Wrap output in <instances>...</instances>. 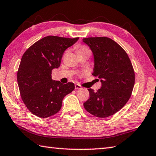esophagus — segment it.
<instances>
[{
  "label": "esophagus",
  "instance_id": "obj_1",
  "mask_svg": "<svg viewBox=\"0 0 156 156\" xmlns=\"http://www.w3.org/2000/svg\"><path fill=\"white\" fill-rule=\"evenodd\" d=\"M75 88L76 89H78V90H80V89H82V87L80 84H75Z\"/></svg>",
  "mask_w": 156,
  "mask_h": 156
}]
</instances>
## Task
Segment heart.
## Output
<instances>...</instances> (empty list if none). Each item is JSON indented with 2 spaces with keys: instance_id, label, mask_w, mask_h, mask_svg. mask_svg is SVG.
Listing matches in <instances>:
<instances>
[{
  "instance_id": "b5f03b06",
  "label": "heart",
  "mask_w": 156,
  "mask_h": 156,
  "mask_svg": "<svg viewBox=\"0 0 156 156\" xmlns=\"http://www.w3.org/2000/svg\"><path fill=\"white\" fill-rule=\"evenodd\" d=\"M84 51H89L90 52V50L88 49L87 47H85V46H81L80 47L78 48V53H80V52H84Z\"/></svg>"
}]
</instances>
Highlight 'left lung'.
<instances>
[{"mask_svg":"<svg viewBox=\"0 0 156 156\" xmlns=\"http://www.w3.org/2000/svg\"><path fill=\"white\" fill-rule=\"evenodd\" d=\"M94 56L93 75L101 87L96 92L88 88L90 97L84 107L98 118L114 115L126 105L135 84V72L130 60L117 42L108 37L83 38Z\"/></svg>","mask_w":156,"mask_h":156,"instance_id":"obj_1","label":"left lung"}]
</instances>
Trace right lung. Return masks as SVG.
<instances>
[{
  "mask_svg": "<svg viewBox=\"0 0 156 156\" xmlns=\"http://www.w3.org/2000/svg\"><path fill=\"white\" fill-rule=\"evenodd\" d=\"M79 38L48 36L28 48L21 57L17 79L20 94L30 112L50 117L60 110L64 97L72 92V82L52 80V70L60 66L63 52Z\"/></svg>",
  "mask_w": 156,
  "mask_h": 156,
  "instance_id": "right-lung-1",
  "label": "right lung"
}]
</instances>
